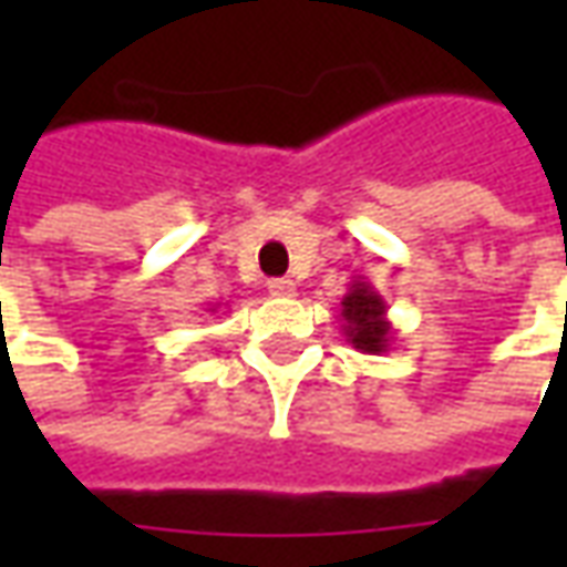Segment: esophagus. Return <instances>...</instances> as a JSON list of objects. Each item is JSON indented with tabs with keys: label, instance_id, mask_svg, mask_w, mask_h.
<instances>
[{
	"label": "esophagus",
	"instance_id": "1",
	"mask_svg": "<svg viewBox=\"0 0 567 567\" xmlns=\"http://www.w3.org/2000/svg\"><path fill=\"white\" fill-rule=\"evenodd\" d=\"M270 295L276 297H295L297 285L291 279H270Z\"/></svg>",
	"mask_w": 567,
	"mask_h": 567
}]
</instances>
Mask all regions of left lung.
<instances>
[{"label":"left lung","instance_id":"8db88e82","mask_svg":"<svg viewBox=\"0 0 567 567\" xmlns=\"http://www.w3.org/2000/svg\"><path fill=\"white\" fill-rule=\"evenodd\" d=\"M389 307L382 295L364 279H355L349 291L340 300V321H343L346 343L364 355H382L389 352L394 340L392 321H389Z\"/></svg>","mask_w":567,"mask_h":567}]
</instances>
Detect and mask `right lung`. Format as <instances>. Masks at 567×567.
Segmentation results:
<instances>
[{
  "mask_svg": "<svg viewBox=\"0 0 567 567\" xmlns=\"http://www.w3.org/2000/svg\"><path fill=\"white\" fill-rule=\"evenodd\" d=\"M215 309H218V307H212V312H215Z\"/></svg>",
  "mask_w": 567,
  "mask_h": 567,
  "instance_id": "add662e5",
  "label": "right lung"
}]
</instances>
